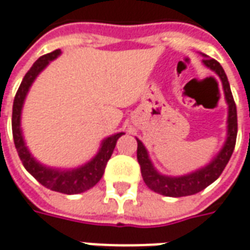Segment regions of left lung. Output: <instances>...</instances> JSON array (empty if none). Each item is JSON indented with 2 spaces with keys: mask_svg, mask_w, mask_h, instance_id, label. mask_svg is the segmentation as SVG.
<instances>
[{
  "mask_svg": "<svg viewBox=\"0 0 250 250\" xmlns=\"http://www.w3.org/2000/svg\"><path fill=\"white\" fill-rule=\"evenodd\" d=\"M204 63L208 67L217 73L218 77L221 78L225 98H227L228 105H229V117H228V138L227 143L222 147V150L218 153V156L208 167H202L197 172L183 176V177H167L161 176L160 173L154 170L150 160L147 157V152L143 143L137 140V160L140 167H141V174L145 184L153 192L160 193L163 196L167 197H184V196H190L196 193L201 192L202 189L209 187L210 184L214 183L222 170L225 169L227 164L232 157V153L236 145V138H237V109L236 104L233 100L232 90L229 86L227 74L224 69L213 58H204Z\"/></svg>",
  "mask_w": 250,
  "mask_h": 250,
  "instance_id": "obj_1",
  "label": "left lung"
}]
</instances>
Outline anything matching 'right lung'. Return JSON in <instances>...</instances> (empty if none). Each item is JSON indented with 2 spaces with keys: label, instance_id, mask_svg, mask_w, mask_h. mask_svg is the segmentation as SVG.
<instances>
[{
  "label": "right lung",
  "instance_id": "add662e5",
  "mask_svg": "<svg viewBox=\"0 0 250 250\" xmlns=\"http://www.w3.org/2000/svg\"><path fill=\"white\" fill-rule=\"evenodd\" d=\"M60 53H61V50L57 49L54 52L48 53L42 57H40L36 62L33 63V66L29 69L28 73L25 74L22 83H21L17 93H16L14 103H13V140H14V145H16V149H17L20 160L22 161V165L33 177L37 180L38 183L45 188L50 189V190H54V192L65 193V194H76V193H83L87 189H90L101 180L104 172H105V167H106L107 161H109V158H110L113 150H114L116 143L124 133H117L114 136L105 138L103 141L100 152L97 153V156L93 158L90 163H87L86 165L78 167V169H74V170H66L65 172V170L49 169V167H45L41 164H38L30 156V153H29L25 144H23L22 133H21V127H20V117H21L23 100L26 97L29 87L34 81V78L38 76V73L41 72L52 60L57 57Z\"/></svg>",
  "mask_w": 250,
  "mask_h": 250
}]
</instances>
